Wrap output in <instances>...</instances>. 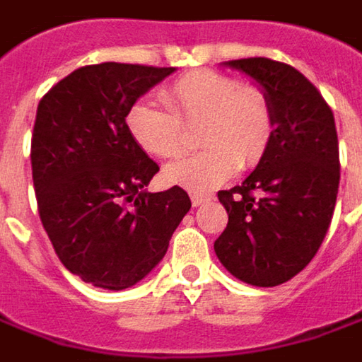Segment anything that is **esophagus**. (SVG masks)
<instances>
[{
    "label": "esophagus",
    "instance_id": "1",
    "mask_svg": "<svg viewBox=\"0 0 362 362\" xmlns=\"http://www.w3.org/2000/svg\"><path fill=\"white\" fill-rule=\"evenodd\" d=\"M212 199V195H208V194H192V204H194L195 208L197 206H202V204H208Z\"/></svg>",
    "mask_w": 362,
    "mask_h": 362
}]
</instances>
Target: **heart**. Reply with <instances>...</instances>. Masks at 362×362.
I'll return each mask as SVG.
<instances>
[{
  "mask_svg": "<svg viewBox=\"0 0 362 362\" xmlns=\"http://www.w3.org/2000/svg\"><path fill=\"white\" fill-rule=\"evenodd\" d=\"M163 105L138 100L125 117L132 140L144 152L170 158L183 150V125L202 123L204 150L165 168L168 183L208 192L226 183L239 165L262 160L274 134V113L266 92L241 86L233 76L195 69L163 92Z\"/></svg>",
  "mask_w": 362,
  "mask_h": 362,
  "instance_id": "1",
  "label": "heart"
}]
</instances>
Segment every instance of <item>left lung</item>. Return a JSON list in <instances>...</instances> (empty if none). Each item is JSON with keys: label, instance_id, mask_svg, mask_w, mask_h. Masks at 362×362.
<instances>
[{"label": "left lung", "instance_id": "1", "mask_svg": "<svg viewBox=\"0 0 362 362\" xmlns=\"http://www.w3.org/2000/svg\"><path fill=\"white\" fill-rule=\"evenodd\" d=\"M222 65L266 92L274 134L245 181L218 192L228 224L214 251L235 278L251 286H278L315 257L332 222L340 185L334 113L293 65L266 57Z\"/></svg>", "mask_w": 362, "mask_h": 362}]
</instances>
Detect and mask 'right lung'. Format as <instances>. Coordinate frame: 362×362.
Masks as SVG:
<instances>
[{"label": "right lung", "mask_w": 362, "mask_h": 362, "mask_svg": "<svg viewBox=\"0 0 362 362\" xmlns=\"http://www.w3.org/2000/svg\"><path fill=\"white\" fill-rule=\"evenodd\" d=\"M175 67L86 65L39 103L33 181L40 222L67 270L123 291L158 266L192 208L179 185L148 194L158 165L132 140L125 117Z\"/></svg>", "instance_id": "right-lung-1"}]
</instances>
